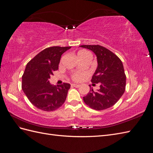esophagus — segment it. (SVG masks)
Returning a JSON list of instances; mask_svg holds the SVG:
<instances>
[{
    "mask_svg": "<svg viewBox=\"0 0 153 153\" xmlns=\"http://www.w3.org/2000/svg\"><path fill=\"white\" fill-rule=\"evenodd\" d=\"M71 85H72V87H76V88H78V87H80V85L74 84V83L71 84Z\"/></svg>",
    "mask_w": 153,
    "mask_h": 153,
    "instance_id": "obj_1",
    "label": "esophagus"
}]
</instances>
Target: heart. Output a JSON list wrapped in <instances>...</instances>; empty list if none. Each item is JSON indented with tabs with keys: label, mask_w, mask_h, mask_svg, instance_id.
I'll return each instance as SVG.
<instances>
[{
	"label": "heart",
	"mask_w": 153,
	"mask_h": 153,
	"mask_svg": "<svg viewBox=\"0 0 153 153\" xmlns=\"http://www.w3.org/2000/svg\"><path fill=\"white\" fill-rule=\"evenodd\" d=\"M77 55L80 60L84 59H91L92 57L91 53L87 50H85V49H81V50H79L77 52ZM87 76V73L86 72H76L72 74V78L73 80L78 81L83 79Z\"/></svg>",
	"instance_id": "b5f03b06"
}]
</instances>
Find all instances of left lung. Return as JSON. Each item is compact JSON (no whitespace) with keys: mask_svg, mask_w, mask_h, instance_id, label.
Instances as JSON below:
<instances>
[{"mask_svg":"<svg viewBox=\"0 0 153 153\" xmlns=\"http://www.w3.org/2000/svg\"><path fill=\"white\" fill-rule=\"evenodd\" d=\"M80 46L93 51L97 55L98 67L91 82L93 85L100 84V88L97 91H94L91 87L89 93L83 97L84 102L88 107L98 111L112 107L125 91L126 75L121 60L102 45Z\"/></svg>","mask_w":153,"mask_h":153,"instance_id":"left-lung-1","label":"left lung"}]
</instances>
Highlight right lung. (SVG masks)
<instances>
[{
  "instance_id": "obj_1",
  "label": "right lung",
  "mask_w": 153,
  "mask_h": 153,
  "mask_svg": "<svg viewBox=\"0 0 153 153\" xmlns=\"http://www.w3.org/2000/svg\"><path fill=\"white\" fill-rule=\"evenodd\" d=\"M71 47L53 46L42 51L27 63L21 87L32 104L45 111L59 109L65 103L70 84L53 85L49 79L59 68L60 57Z\"/></svg>"
}]
</instances>
